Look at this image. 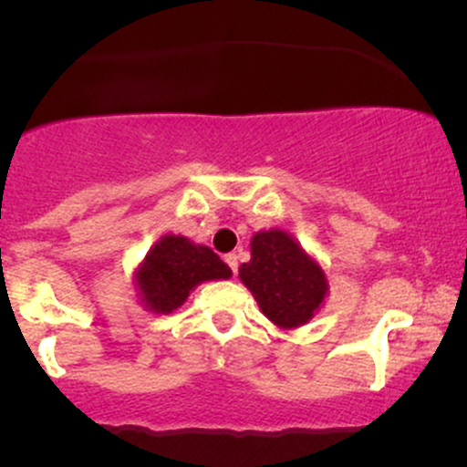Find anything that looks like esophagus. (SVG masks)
<instances>
[{
  "label": "esophagus",
  "mask_w": 467,
  "mask_h": 467,
  "mask_svg": "<svg viewBox=\"0 0 467 467\" xmlns=\"http://www.w3.org/2000/svg\"><path fill=\"white\" fill-rule=\"evenodd\" d=\"M223 259H226V264H228L230 270H233V275H237V267H239V264H237V254H234V252H230V254L223 256Z\"/></svg>",
  "instance_id": "1"
}]
</instances>
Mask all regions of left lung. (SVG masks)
Returning <instances> with one entry per match:
<instances>
[{
    "mask_svg": "<svg viewBox=\"0 0 467 467\" xmlns=\"http://www.w3.org/2000/svg\"><path fill=\"white\" fill-rule=\"evenodd\" d=\"M239 278L261 312L283 329L307 323L327 294L323 267L283 230L252 237V259L239 267Z\"/></svg>",
    "mask_w": 467,
    "mask_h": 467,
    "instance_id": "8db88e82",
    "label": "left lung"
}]
</instances>
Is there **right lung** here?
Listing matches in <instances>:
<instances>
[{"instance_id": "obj_1", "label": "right lung", "mask_w": 467, "mask_h": 467, "mask_svg": "<svg viewBox=\"0 0 467 467\" xmlns=\"http://www.w3.org/2000/svg\"><path fill=\"white\" fill-rule=\"evenodd\" d=\"M230 275V267L211 248L169 234L149 252L136 281L142 301L151 312L171 314L202 281L228 278Z\"/></svg>"}]
</instances>
